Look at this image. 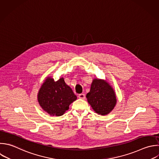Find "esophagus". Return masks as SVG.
<instances>
[{
    "mask_svg": "<svg viewBox=\"0 0 159 159\" xmlns=\"http://www.w3.org/2000/svg\"><path fill=\"white\" fill-rule=\"evenodd\" d=\"M78 98L80 99H84L86 98V96L84 94H80L78 95Z\"/></svg>",
    "mask_w": 159,
    "mask_h": 159,
    "instance_id": "1",
    "label": "esophagus"
}]
</instances>
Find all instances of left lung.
<instances>
[{
    "mask_svg": "<svg viewBox=\"0 0 159 159\" xmlns=\"http://www.w3.org/2000/svg\"><path fill=\"white\" fill-rule=\"evenodd\" d=\"M86 98L94 111L102 116L109 113L116 104V94L112 87L99 79L93 81Z\"/></svg>",
    "mask_w": 159,
    "mask_h": 159,
    "instance_id": "1",
    "label": "left lung"
}]
</instances>
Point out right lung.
<instances>
[{"label":"right lung","mask_w":159,"mask_h":159,"mask_svg":"<svg viewBox=\"0 0 159 159\" xmlns=\"http://www.w3.org/2000/svg\"><path fill=\"white\" fill-rule=\"evenodd\" d=\"M76 99V96L63 78L57 81L48 78L38 94V101L43 109L50 115L56 116L63 115L69 109L70 104Z\"/></svg>","instance_id":"right-lung-1"}]
</instances>
